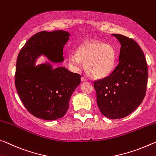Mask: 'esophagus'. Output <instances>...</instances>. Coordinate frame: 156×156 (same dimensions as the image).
I'll list each match as a JSON object with an SVG mask.
<instances>
[{
	"mask_svg": "<svg viewBox=\"0 0 156 156\" xmlns=\"http://www.w3.org/2000/svg\"><path fill=\"white\" fill-rule=\"evenodd\" d=\"M81 81H82V82H85V81H87V79L85 77H83L81 78Z\"/></svg>",
	"mask_w": 156,
	"mask_h": 156,
	"instance_id": "esophagus-1",
	"label": "esophagus"
}]
</instances>
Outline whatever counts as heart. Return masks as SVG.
<instances>
[{"instance_id": "b5f03b06", "label": "heart", "mask_w": 156, "mask_h": 156, "mask_svg": "<svg viewBox=\"0 0 156 156\" xmlns=\"http://www.w3.org/2000/svg\"><path fill=\"white\" fill-rule=\"evenodd\" d=\"M69 64L73 70L78 71L85 63V69L90 77L101 79L112 72L115 62L114 48L110 45L95 40L81 44L77 52L69 54Z\"/></svg>"}]
</instances>
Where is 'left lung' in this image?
Masks as SVG:
<instances>
[{
    "label": "left lung",
    "mask_w": 156,
    "mask_h": 156,
    "mask_svg": "<svg viewBox=\"0 0 156 156\" xmlns=\"http://www.w3.org/2000/svg\"><path fill=\"white\" fill-rule=\"evenodd\" d=\"M121 44L119 62L112 73L94 82L96 102L105 117L117 119L132 113L146 94L148 69L143 51L133 40L112 34Z\"/></svg>",
    "instance_id": "1"
}]
</instances>
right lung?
<instances>
[{"instance_id":"right-lung-1","label":"right lung","mask_w":156,"mask_h":156,"mask_svg":"<svg viewBox=\"0 0 156 156\" xmlns=\"http://www.w3.org/2000/svg\"><path fill=\"white\" fill-rule=\"evenodd\" d=\"M70 33L64 30L42 31L29 39L16 61L15 86L22 103L34 117L53 121L65 116L81 76L53 63L65 61L63 49ZM47 59L37 65L40 56Z\"/></svg>"}]
</instances>
